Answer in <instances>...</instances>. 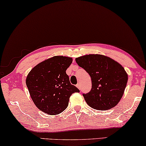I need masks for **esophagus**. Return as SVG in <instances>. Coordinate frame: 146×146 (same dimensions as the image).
<instances>
[{
    "label": "esophagus",
    "mask_w": 146,
    "mask_h": 146,
    "mask_svg": "<svg viewBox=\"0 0 146 146\" xmlns=\"http://www.w3.org/2000/svg\"><path fill=\"white\" fill-rule=\"evenodd\" d=\"M76 86H77V88H79V90H80V83H78V84H77V85H76Z\"/></svg>",
    "instance_id": "obj_1"
}]
</instances>
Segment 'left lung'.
<instances>
[{"label": "left lung", "instance_id": "8db88e82", "mask_svg": "<svg viewBox=\"0 0 146 146\" xmlns=\"http://www.w3.org/2000/svg\"><path fill=\"white\" fill-rule=\"evenodd\" d=\"M91 77L92 88L83 94L87 104L98 110L115 107L124 94L128 75L123 67L111 58L100 54H89L75 59Z\"/></svg>", "mask_w": 146, "mask_h": 146}]
</instances>
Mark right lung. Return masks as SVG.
I'll return each mask as SVG.
<instances>
[{
  "label": "right lung",
  "mask_w": 146,
  "mask_h": 146,
  "mask_svg": "<svg viewBox=\"0 0 146 146\" xmlns=\"http://www.w3.org/2000/svg\"><path fill=\"white\" fill-rule=\"evenodd\" d=\"M73 62L71 58L56 56L39 63L26 78V85L36 108L54 115L64 111L69 98L80 92L69 81L66 69Z\"/></svg>",
  "instance_id": "obj_1"
}]
</instances>
